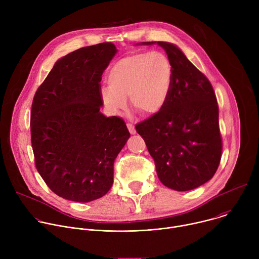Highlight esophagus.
Segmentation results:
<instances>
[{"label":"esophagus","instance_id":"1","mask_svg":"<svg viewBox=\"0 0 259 259\" xmlns=\"http://www.w3.org/2000/svg\"><path fill=\"white\" fill-rule=\"evenodd\" d=\"M127 128H128L129 132H130L131 134H135V133H136V130H135V127H134V125H133V124H131V123H127Z\"/></svg>","mask_w":259,"mask_h":259}]
</instances>
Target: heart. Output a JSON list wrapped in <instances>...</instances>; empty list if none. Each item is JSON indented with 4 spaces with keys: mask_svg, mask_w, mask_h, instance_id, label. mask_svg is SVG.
Here are the masks:
<instances>
[{
    "mask_svg": "<svg viewBox=\"0 0 259 259\" xmlns=\"http://www.w3.org/2000/svg\"><path fill=\"white\" fill-rule=\"evenodd\" d=\"M172 80V65L163 52L131 54L117 60L109 68L108 88L101 90V98L114 114L123 112L129 97L137 113L154 115L166 104Z\"/></svg>",
    "mask_w": 259,
    "mask_h": 259,
    "instance_id": "b5f03b06",
    "label": "heart"
}]
</instances>
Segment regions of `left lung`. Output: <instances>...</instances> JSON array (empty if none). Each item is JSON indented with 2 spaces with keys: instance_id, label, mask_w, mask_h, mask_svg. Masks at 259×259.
<instances>
[{
  "instance_id": "1",
  "label": "left lung",
  "mask_w": 259,
  "mask_h": 259,
  "mask_svg": "<svg viewBox=\"0 0 259 259\" xmlns=\"http://www.w3.org/2000/svg\"><path fill=\"white\" fill-rule=\"evenodd\" d=\"M162 47L171 62V92L159 113L136 125L165 187L186 192L215 174L223 142L218 105L209 80L174 44L142 42Z\"/></svg>"
}]
</instances>
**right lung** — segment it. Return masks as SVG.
Wrapping results in <instances>:
<instances>
[{
    "label": "right lung",
    "instance_id": "right-lung-1",
    "mask_svg": "<svg viewBox=\"0 0 259 259\" xmlns=\"http://www.w3.org/2000/svg\"><path fill=\"white\" fill-rule=\"evenodd\" d=\"M117 52L113 43H101L63 56L34 94L30 132L35 167L63 199L91 202L113 186L114 163L130 133L121 118L100 113V81Z\"/></svg>",
    "mask_w": 259,
    "mask_h": 259
}]
</instances>
